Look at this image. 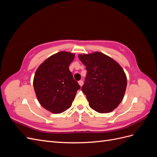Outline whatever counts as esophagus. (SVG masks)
<instances>
[{"label": "esophagus", "instance_id": "1", "mask_svg": "<svg viewBox=\"0 0 157 157\" xmlns=\"http://www.w3.org/2000/svg\"><path fill=\"white\" fill-rule=\"evenodd\" d=\"M83 83H84V82H83V80H79V81H78V84L80 85V86H82Z\"/></svg>", "mask_w": 157, "mask_h": 157}]
</instances>
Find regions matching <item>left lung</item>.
Instances as JSON below:
<instances>
[{"mask_svg": "<svg viewBox=\"0 0 157 157\" xmlns=\"http://www.w3.org/2000/svg\"><path fill=\"white\" fill-rule=\"evenodd\" d=\"M87 70L81 90L89 105L99 113L115 109L124 96L127 78L124 70L115 60L101 52L79 54Z\"/></svg>", "mask_w": 157, "mask_h": 157, "instance_id": "1", "label": "left lung"}]
</instances>
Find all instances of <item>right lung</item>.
Masks as SVG:
<instances>
[{"instance_id": "1", "label": "right lung", "mask_w": 157, "mask_h": 157, "mask_svg": "<svg viewBox=\"0 0 157 157\" xmlns=\"http://www.w3.org/2000/svg\"><path fill=\"white\" fill-rule=\"evenodd\" d=\"M75 54L61 51L50 56L37 68L33 86L38 101L46 110L59 114L68 109L80 86L69 67Z\"/></svg>"}]
</instances>
